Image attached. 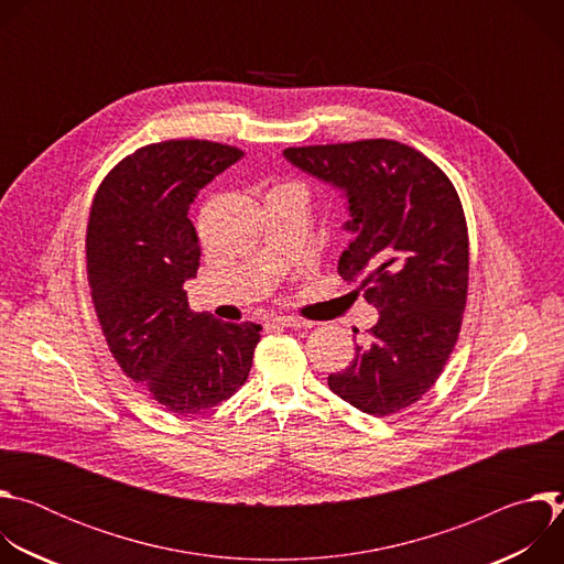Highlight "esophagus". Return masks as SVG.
<instances>
[{
  "instance_id": "34e87169",
  "label": "esophagus",
  "mask_w": 564,
  "mask_h": 564,
  "mask_svg": "<svg viewBox=\"0 0 564 564\" xmlns=\"http://www.w3.org/2000/svg\"><path fill=\"white\" fill-rule=\"evenodd\" d=\"M276 326H283V328H292V330H305V328H312L314 324L307 318H301V316H276L272 318Z\"/></svg>"
}]
</instances>
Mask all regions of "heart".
Returning a JSON list of instances; mask_svg holds the SVG:
<instances>
[{
    "mask_svg": "<svg viewBox=\"0 0 564 564\" xmlns=\"http://www.w3.org/2000/svg\"><path fill=\"white\" fill-rule=\"evenodd\" d=\"M274 189H294V192H301V194H305V192H303V187H301V185H294V183H288V185H279V187H274Z\"/></svg>",
    "mask_w": 564,
    "mask_h": 564,
    "instance_id": "1",
    "label": "heart"
}]
</instances>
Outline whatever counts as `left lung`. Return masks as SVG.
Wrapping results in <instances>:
<instances>
[{
    "instance_id": "1",
    "label": "left lung",
    "mask_w": 564,
    "mask_h": 564,
    "mask_svg": "<svg viewBox=\"0 0 564 564\" xmlns=\"http://www.w3.org/2000/svg\"><path fill=\"white\" fill-rule=\"evenodd\" d=\"M288 163L339 189L355 234L339 274L379 310L370 344L328 386L361 413H399L431 390L462 326L468 231L448 176L417 149L375 138L290 147Z\"/></svg>"
}]
</instances>
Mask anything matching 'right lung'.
<instances>
[{
    "mask_svg": "<svg viewBox=\"0 0 564 564\" xmlns=\"http://www.w3.org/2000/svg\"><path fill=\"white\" fill-rule=\"evenodd\" d=\"M240 158L209 140L147 144L107 174L91 205L87 274L107 346L170 413L194 415L229 399L261 339L252 321L192 312L183 290L200 261L189 205Z\"/></svg>",
    "mask_w": 564,
    "mask_h": 564,
    "instance_id": "1",
    "label": "right lung"
}]
</instances>
